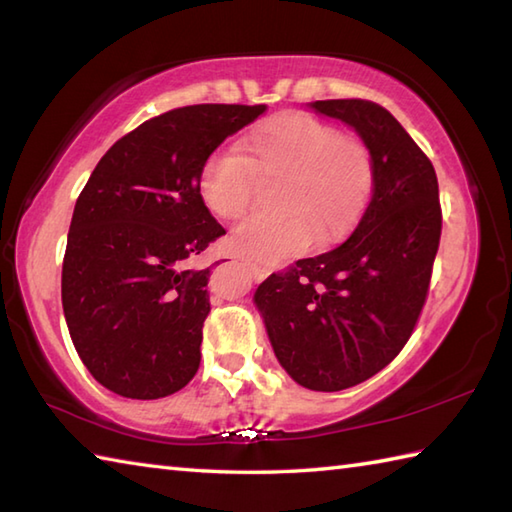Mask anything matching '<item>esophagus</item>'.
<instances>
[{"label": "esophagus", "mask_w": 512, "mask_h": 512, "mask_svg": "<svg viewBox=\"0 0 512 512\" xmlns=\"http://www.w3.org/2000/svg\"><path fill=\"white\" fill-rule=\"evenodd\" d=\"M250 270H253V275L255 277H259V279H262V277H266L268 275V268H264V266H257V264H246Z\"/></svg>", "instance_id": "esophagus-1"}]
</instances>
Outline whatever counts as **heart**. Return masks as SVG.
<instances>
[{
  "label": "heart",
  "instance_id": "b5f03b06",
  "mask_svg": "<svg viewBox=\"0 0 512 512\" xmlns=\"http://www.w3.org/2000/svg\"><path fill=\"white\" fill-rule=\"evenodd\" d=\"M242 154L215 151L198 178L202 204L222 220L242 217L257 178L286 182L277 217H250L228 235V248L253 262L275 264L319 242L345 235L361 220L374 191V156L365 140L341 134L308 114L286 112L259 125Z\"/></svg>",
  "mask_w": 512,
  "mask_h": 512
}]
</instances>
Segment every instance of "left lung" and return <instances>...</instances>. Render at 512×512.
Wrapping results in <instances>:
<instances>
[{"label":"left lung","mask_w":512,"mask_h":512,"mask_svg":"<svg viewBox=\"0 0 512 512\" xmlns=\"http://www.w3.org/2000/svg\"><path fill=\"white\" fill-rule=\"evenodd\" d=\"M310 107L365 140L372 200L341 246L273 273L255 303L292 380L341 391L378 374L409 341L427 301L442 209L431 160L385 107L363 99Z\"/></svg>","instance_id":"8db88e82"}]
</instances>
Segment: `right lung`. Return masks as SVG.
<instances>
[{
	"mask_svg": "<svg viewBox=\"0 0 512 512\" xmlns=\"http://www.w3.org/2000/svg\"><path fill=\"white\" fill-rule=\"evenodd\" d=\"M266 105H189L107 149L76 200L61 273L83 365L118 396L176 394L200 367L209 268L189 259L226 231L198 193L204 160Z\"/></svg>",
	"mask_w": 512,
	"mask_h": 512,
	"instance_id": "add662e5",
	"label": "right lung"
}]
</instances>
